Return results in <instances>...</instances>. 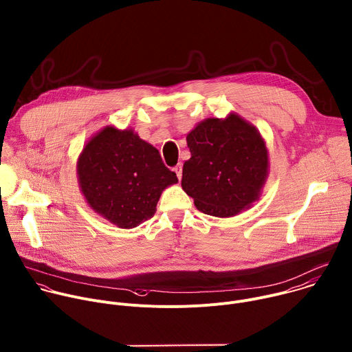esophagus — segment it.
Returning <instances> with one entry per match:
<instances>
[{
    "instance_id": "esophagus-1",
    "label": "esophagus",
    "mask_w": 352,
    "mask_h": 352,
    "mask_svg": "<svg viewBox=\"0 0 352 352\" xmlns=\"http://www.w3.org/2000/svg\"><path fill=\"white\" fill-rule=\"evenodd\" d=\"M182 170H183L182 165H176V166L173 168V172L176 173V176H177V179H179V180L182 179Z\"/></svg>"
}]
</instances>
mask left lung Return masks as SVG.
<instances>
[{"label":"left lung","instance_id":"8db88e82","mask_svg":"<svg viewBox=\"0 0 352 352\" xmlns=\"http://www.w3.org/2000/svg\"><path fill=\"white\" fill-rule=\"evenodd\" d=\"M191 158L182 187L201 212L232 218L259 199L269 176V153L258 129L240 115L206 118L187 134Z\"/></svg>","mask_w":352,"mask_h":352}]
</instances>
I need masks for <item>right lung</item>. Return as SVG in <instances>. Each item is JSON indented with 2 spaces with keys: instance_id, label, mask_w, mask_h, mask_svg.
Segmentation results:
<instances>
[{
  "instance_id": "add662e5",
  "label": "right lung",
  "mask_w": 352,
  "mask_h": 352,
  "mask_svg": "<svg viewBox=\"0 0 352 352\" xmlns=\"http://www.w3.org/2000/svg\"><path fill=\"white\" fill-rule=\"evenodd\" d=\"M76 172L87 205L119 229L148 221L162 191L177 183L155 147L133 129L115 126H105L89 138Z\"/></svg>"
}]
</instances>
